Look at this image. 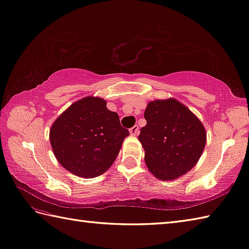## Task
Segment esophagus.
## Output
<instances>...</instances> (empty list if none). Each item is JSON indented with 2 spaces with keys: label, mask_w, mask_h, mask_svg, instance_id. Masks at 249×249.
Masks as SVG:
<instances>
[{
  "label": "esophagus",
  "mask_w": 249,
  "mask_h": 249,
  "mask_svg": "<svg viewBox=\"0 0 249 249\" xmlns=\"http://www.w3.org/2000/svg\"><path fill=\"white\" fill-rule=\"evenodd\" d=\"M140 133V128L139 125H134L130 129V134L131 135H138Z\"/></svg>",
  "instance_id": "1"
}]
</instances>
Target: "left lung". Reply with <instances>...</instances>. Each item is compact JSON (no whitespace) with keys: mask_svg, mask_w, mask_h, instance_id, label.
<instances>
[{"mask_svg":"<svg viewBox=\"0 0 249 249\" xmlns=\"http://www.w3.org/2000/svg\"><path fill=\"white\" fill-rule=\"evenodd\" d=\"M147 121L139 140L148 170L160 179L172 180L196 165L206 143L203 124L174 99L157 100L145 109Z\"/></svg>","mask_w":249,"mask_h":249,"instance_id":"left-lung-1","label":"left lung"}]
</instances>
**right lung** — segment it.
<instances>
[{"label":"right lung","mask_w":249,"mask_h":249,"mask_svg":"<svg viewBox=\"0 0 249 249\" xmlns=\"http://www.w3.org/2000/svg\"><path fill=\"white\" fill-rule=\"evenodd\" d=\"M129 135L106 101L88 96L77 101L54 121L50 144L59 163L85 178L103 174Z\"/></svg>","instance_id":"obj_1"}]
</instances>
